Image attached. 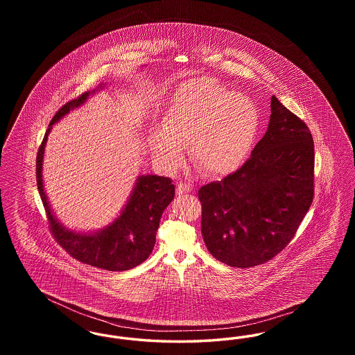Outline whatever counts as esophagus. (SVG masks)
I'll list each match as a JSON object with an SVG mask.
<instances>
[{"label":"esophagus","mask_w":355,"mask_h":355,"mask_svg":"<svg viewBox=\"0 0 355 355\" xmlns=\"http://www.w3.org/2000/svg\"><path fill=\"white\" fill-rule=\"evenodd\" d=\"M190 191H191V186L187 185V184L180 182V184L177 185V194H178V196L187 194V193H190Z\"/></svg>","instance_id":"esophagus-1"}]
</instances>
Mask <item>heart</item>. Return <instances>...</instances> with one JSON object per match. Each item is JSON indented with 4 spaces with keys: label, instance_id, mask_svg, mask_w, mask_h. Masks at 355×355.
Segmentation results:
<instances>
[{
    "label": "heart",
    "instance_id": "1",
    "mask_svg": "<svg viewBox=\"0 0 355 355\" xmlns=\"http://www.w3.org/2000/svg\"><path fill=\"white\" fill-rule=\"evenodd\" d=\"M259 117L252 100L207 78L190 80L173 94L162 126L148 135L154 158L169 169L180 166L190 145L194 164L207 174L238 169L253 146Z\"/></svg>",
    "mask_w": 355,
    "mask_h": 355
}]
</instances>
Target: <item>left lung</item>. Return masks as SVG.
<instances>
[{
    "label": "left lung",
    "instance_id": "obj_1",
    "mask_svg": "<svg viewBox=\"0 0 355 355\" xmlns=\"http://www.w3.org/2000/svg\"><path fill=\"white\" fill-rule=\"evenodd\" d=\"M313 197V137L304 121L272 96L268 130L250 158L198 190L205 245L233 268L265 263L293 239Z\"/></svg>",
    "mask_w": 355,
    "mask_h": 355
}]
</instances>
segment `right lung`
<instances>
[{
	"label": "right lung",
	"mask_w": 355,
	"mask_h": 355,
	"mask_svg": "<svg viewBox=\"0 0 355 355\" xmlns=\"http://www.w3.org/2000/svg\"><path fill=\"white\" fill-rule=\"evenodd\" d=\"M103 87L102 84L96 90ZM93 92L65 103L53 117L37 153V189L44 203L54 239L73 258L103 270L123 271L142 263L153 252L161 216L174 198V185L168 177L139 175L121 214L110 225L93 233H77L67 229L53 214L42 181V162L48 135L55 122L70 110L84 105Z\"/></svg>",
	"instance_id": "1"
}]
</instances>
